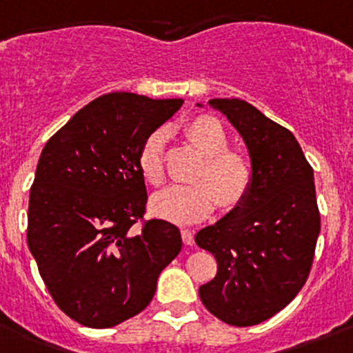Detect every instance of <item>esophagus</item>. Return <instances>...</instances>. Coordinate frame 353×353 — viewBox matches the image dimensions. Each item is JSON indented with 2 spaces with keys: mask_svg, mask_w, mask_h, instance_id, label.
<instances>
[{
  "mask_svg": "<svg viewBox=\"0 0 353 353\" xmlns=\"http://www.w3.org/2000/svg\"><path fill=\"white\" fill-rule=\"evenodd\" d=\"M182 239H183V244H187V246H192L194 244V232L189 229H183L182 230Z\"/></svg>",
  "mask_w": 353,
  "mask_h": 353,
  "instance_id": "34e87169",
  "label": "esophagus"
}]
</instances>
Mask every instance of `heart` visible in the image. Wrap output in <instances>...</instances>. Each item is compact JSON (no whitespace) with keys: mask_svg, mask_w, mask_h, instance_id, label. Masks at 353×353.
I'll return each mask as SVG.
<instances>
[{"mask_svg":"<svg viewBox=\"0 0 353 353\" xmlns=\"http://www.w3.org/2000/svg\"><path fill=\"white\" fill-rule=\"evenodd\" d=\"M185 135L204 156L196 180L189 185H170L154 194L150 210L164 220L190 223L206 218L216 201L234 208L246 197L253 183V164L246 154L229 149V135L220 121L199 116L190 121ZM142 174L152 185L164 179V133L154 132L143 142L139 156Z\"/></svg>","mask_w":353,"mask_h":353,"instance_id":"1","label":"heart"}]
</instances>
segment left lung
<instances>
[{
  "instance_id": "left-lung-1",
  "label": "left lung",
  "mask_w": 353,
  "mask_h": 353,
  "mask_svg": "<svg viewBox=\"0 0 353 353\" xmlns=\"http://www.w3.org/2000/svg\"><path fill=\"white\" fill-rule=\"evenodd\" d=\"M203 107V103H197ZM243 137L253 164L250 192L196 234L214 254V279L199 288L204 307L230 325H254L303 288L321 232L314 170L293 133L239 99H211Z\"/></svg>"
}]
</instances>
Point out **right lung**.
<instances>
[{"mask_svg":"<svg viewBox=\"0 0 353 353\" xmlns=\"http://www.w3.org/2000/svg\"><path fill=\"white\" fill-rule=\"evenodd\" d=\"M182 103L107 93L74 114L39 156L29 250L60 310L86 327L105 330L140 314L182 250L170 221L133 227L147 204L140 149Z\"/></svg>","mask_w":353,"mask_h":353,"instance_id":"add662e5","label":"right lung"}]
</instances>
